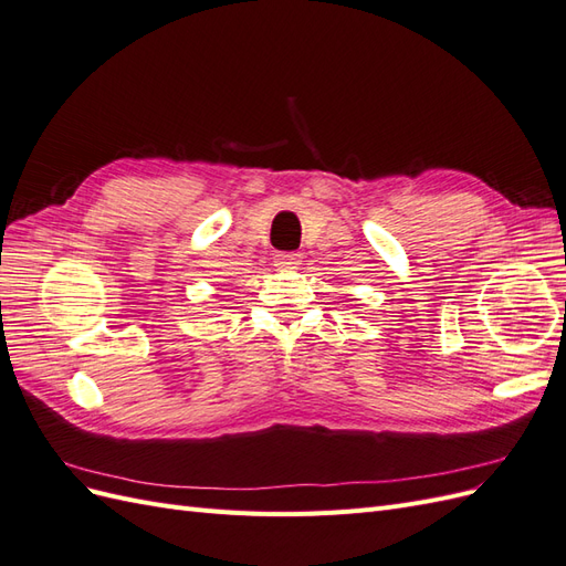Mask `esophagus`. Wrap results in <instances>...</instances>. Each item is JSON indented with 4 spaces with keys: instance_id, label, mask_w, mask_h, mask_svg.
<instances>
[{
    "instance_id": "obj_1",
    "label": "esophagus",
    "mask_w": 566,
    "mask_h": 566,
    "mask_svg": "<svg viewBox=\"0 0 566 566\" xmlns=\"http://www.w3.org/2000/svg\"><path fill=\"white\" fill-rule=\"evenodd\" d=\"M302 262L300 252H279L276 254V266L281 269H295Z\"/></svg>"
}]
</instances>
